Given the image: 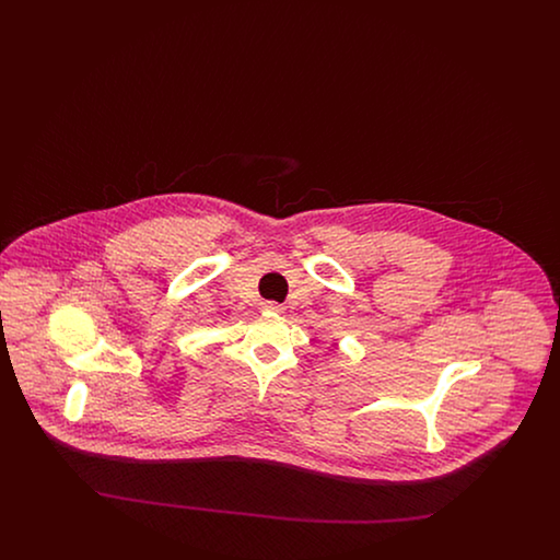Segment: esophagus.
<instances>
[{"instance_id":"esophagus-1","label":"esophagus","mask_w":560,"mask_h":560,"mask_svg":"<svg viewBox=\"0 0 560 560\" xmlns=\"http://www.w3.org/2000/svg\"><path fill=\"white\" fill-rule=\"evenodd\" d=\"M262 311H265V313L281 315V313H283V306H281V304H277V302H265V304H262Z\"/></svg>"}]
</instances>
